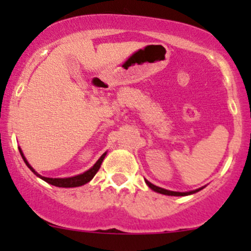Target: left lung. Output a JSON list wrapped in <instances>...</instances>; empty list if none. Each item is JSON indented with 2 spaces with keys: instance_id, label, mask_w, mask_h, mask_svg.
<instances>
[{
  "instance_id": "obj_1",
  "label": "left lung",
  "mask_w": 251,
  "mask_h": 251,
  "mask_svg": "<svg viewBox=\"0 0 251 251\" xmlns=\"http://www.w3.org/2000/svg\"><path fill=\"white\" fill-rule=\"evenodd\" d=\"M146 183L148 184L149 188L153 189L154 192H158V193H160V194H165V196H175V197L189 196V194L197 193V192H199L201 189H203V188H199V189H196V191H191V192H174V191H168V189L160 188V187H158V186H154L153 183H151V182L147 181V179H146Z\"/></svg>"
}]
</instances>
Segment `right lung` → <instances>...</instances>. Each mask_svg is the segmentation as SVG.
Returning a JSON list of instances; mask_svg holds the SVG:
<instances>
[{
	"label": "right lung",
	"instance_id": "add662e5",
	"mask_svg": "<svg viewBox=\"0 0 251 251\" xmlns=\"http://www.w3.org/2000/svg\"><path fill=\"white\" fill-rule=\"evenodd\" d=\"M19 151H20V155H22L23 160L25 161V164H26L27 168H29L30 170L32 171V173L36 175L37 177H40V178H41V179L46 181L47 183L53 184V186H55V187H63V188H70V187H80V186H82V184H85V183H87V182H90L91 179H92L93 177H95V175L97 174V171L100 170V164H102L103 159H104L105 155H107V151H105V153L103 154V155L100 156V159H98L97 163H96L95 165H93L92 168L90 169V170L85 171V173H83V174L77 175V176L68 177V178H50V177H44V176H41V175L37 174L36 171H35L34 169L31 168V165H30V164L27 163V160H26V159H25L24 154H23L22 149H20V148H19Z\"/></svg>",
	"mask_w": 251,
	"mask_h": 251
}]
</instances>
